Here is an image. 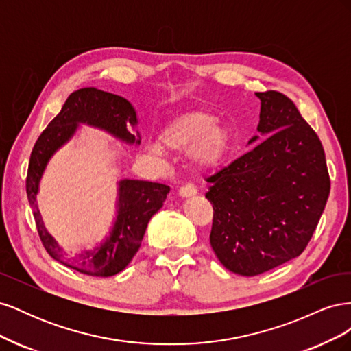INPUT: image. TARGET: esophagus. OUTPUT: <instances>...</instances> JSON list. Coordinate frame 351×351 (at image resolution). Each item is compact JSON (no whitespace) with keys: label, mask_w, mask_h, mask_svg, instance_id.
Here are the masks:
<instances>
[{"label":"esophagus","mask_w":351,"mask_h":351,"mask_svg":"<svg viewBox=\"0 0 351 351\" xmlns=\"http://www.w3.org/2000/svg\"><path fill=\"white\" fill-rule=\"evenodd\" d=\"M197 193L196 187L192 184V183H186L184 186L180 187L178 190V195L182 197H190V196H195Z\"/></svg>","instance_id":"34e87169"}]
</instances>
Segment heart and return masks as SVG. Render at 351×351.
Returning a JSON list of instances; mask_svg holds the SVG:
<instances>
[{
	"mask_svg": "<svg viewBox=\"0 0 351 351\" xmlns=\"http://www.w3.org/2000/svg\"><path fill=\"white\" fill-rule=\"evenodd\" d=\"M230 142L228 130L215 117L205 111L186 112L168 123L159 145L151 146V154L162 156L168 154L192 152L193 162L200 168L215 165L226 154Z\"/></svg>",
	"mask_w": 351,
	"mask_h": 351,
	"instance_id": "1",
	"label": "heart"
}]
</instances>
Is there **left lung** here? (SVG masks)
Instances as JSON below:
<instances>
[{"label":"left lung","mask_w":351,"mask_h":351,"mask_svg":"<svg viewBox=\"0 0 351 351\" xmlns=\"http://www.w3.org/2000/svg\"><path fill=\"white\" fill-rule=\"evenodd\" d=\"M256 97L265 139L208 177L205 195L214 208L210 246L228 271L244 277L303 253L331 187L322 143L294 102L277 90Z\"/></svg>","instance_id":"left-lung-1"}]
</instances>
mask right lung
Returning a JSON list of instances; mask_svg holds the SVG:
<instances>
[{
  "mask_svg": "<svg viewBox=\"0 0 351 351\" xmlns=\"http://www.w3.org/2000/svg\"><path fill=\"white\" fill-rule=\"evenodd\" d=\"M79 123L99 127L129 143H141V139H136L129 132L130 125L137 123L134 108L129 101L97 88L79 89L70 95L56 119L38 137L30 154L26 193L30 206L34 208L39 239L51 258L92 277H111L121 272L139 250L147 222L162 208L169 187L141 180H123L119 189V215L111 236L101 247L84 252L79 256H66L42 224L36 193L49 158L74 134Z\"/></svg>",
  "mask_w": 351,
  "mask_h": 351,
  "instance_id": "add662e5",
  "label": "right lung"
}]
</instances>
